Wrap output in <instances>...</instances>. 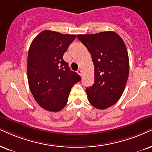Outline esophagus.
I'll return each instance as SVG.
<instances>
[{
	"label": "esophagus",
	"instance_id": "obj_1",
	"mask_svg": "<svg viewBox=\"0 0 152 152\" xmlns=\"http://www.w3.org/2000/svg\"><path fill=\"white\" fill-rule=\"evenodd\" d=\"M77 73L78 74L80 75V76H82V74H83V72H82V70L81 69H78V71H77Z\"/></svg>",
	"mask_w": 152,
	"mask_h": 152
}]
</instances>
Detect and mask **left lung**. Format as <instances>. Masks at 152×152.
<instances>
[{"instance_id":"left-lung-1","label":"left lung","mask_w":152,"mask_h":152,"mask_svg":"<svg viewBox=\"0 0 152 152\" xmlns=\"http://www.w3.org/2000/svg\"><path fill=\"white\" fill-rule=\"evenodd\" d=\"M77 37L90 52L95 66V82L86 90L88 101L95 108L107 109L120 99L127 83L129 58L126 45L114 31Z\"/></svg>"}]
</instances>
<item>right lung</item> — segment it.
<instances>
[{"label": "right lung", "mask_w": 152, "mask_h": 152, "mask_svg": "<svg viewBox=\"0 0 152 152\" xmlns=\"http://www.w3.org/2000/svg\"><path fill=\"white\" fill-rule=\"evenodd\" d=\"M76 37L45 30L31 43L27 59L28 86L35 100L45 110L57 112L64 108L73 86L81 80L63 59Z\"/></svg>", "instance_id": "add662e5"}]
</instances>
